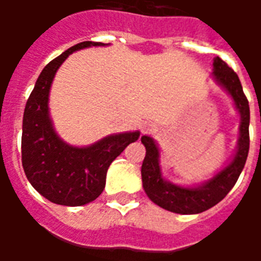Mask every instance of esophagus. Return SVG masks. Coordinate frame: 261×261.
Listing matches in <instances>:
<instances>
[{"instance_id": "esophagus-1", "label": "esophagus", "mask_w": 261, "mask_h": 261, "mask_svg": "<svg viewBox=\"0 0 261 261\" xmlns=\"http://www.w3.org/2000/svg\"><path fill=\"white\" fill-rule=\"evenodd\" d=\"M153 128V125L152 124H144L141 127V130H142V133H147V131H149V130H152Z\"/></svg>"}]
</instances>
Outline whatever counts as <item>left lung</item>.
I'll use <instances>...</instances> for the list:
<instances>
[{"mask_svg":"<svg viewBox=\"0 0 261 261\" xmlns=\"http://www.w3.org/2000/svg\"><path fill=\"white\" fill-rule=\"evenodd\" d=\"M214 80L229 93L238 112L241 114L239 140L238 147L228 166L219 170L213 179L204 181L197 187L176 186L162 177L159 166V148L151 137H141V142L145 145L147 153L141 166L142 187L147 196L156 205L176 214H200L214 207L224 198L230 189L235 186L239 175L245 168L247 153H249V121L250 110L247 97L243 93L239 76L224 60L215 57L214 60Z\"/></svg>","mask_w":261,"mask_h":261,"instance_id":"obj_1","label":"left lung"}]
</instances>
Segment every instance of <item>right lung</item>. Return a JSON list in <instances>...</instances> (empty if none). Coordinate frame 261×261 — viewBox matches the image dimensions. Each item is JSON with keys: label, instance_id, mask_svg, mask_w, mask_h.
I'll return each instance as SVG.
<instances>
[{"label": "right lung", "instance_id": "right-lung-1", "mask_svg": "<svg viewBox=\"0 0 261 261\" xmlns=\"http://www.w3.org/2000/svg\"><path fill=\"white\" fill-rule=\"evenodd\" d=\"M105 43L82 42L50 61L28 99L22 124V166L28 180L48 201L78 207L96 200L106 185L110 164L138 140L140 131L113 134L89 147H72L54 131L48 114V93L57 69L69 54Z\"/></svg>", "mask_w": 261, "mask_h": 261}]
</instances>
